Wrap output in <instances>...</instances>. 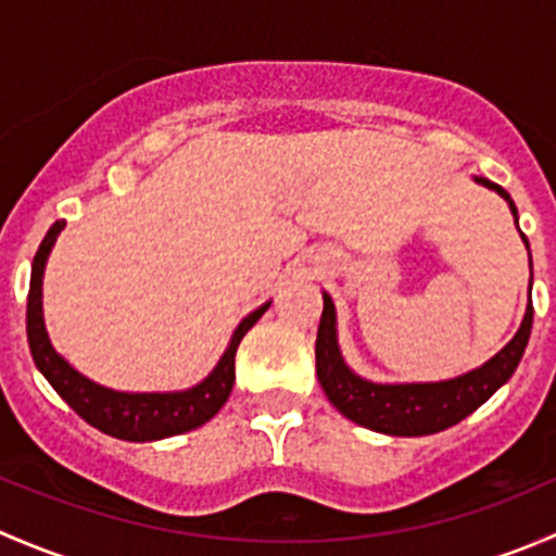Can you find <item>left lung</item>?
Listing matches in <instances>:
<instances>
[{
  "label": "left lung",
  "instance_id": "obj_1",
  "mask_svg": "<svg viewBox=\"0 0 556 556\" xmlns=\"http://www.w3.org/2000/svg\"><path fill=\"white\" fill-rule=\"evenodd\" d=\"M476 182L501 193L508 201V206H511L514 223H517V206H514L511 195L501 185L490 182L484 177H476ZM521 242L530 250L525 233H521ZM530 330L532 301L527 304L517 336L492 361H486L484 366L473 368V371L463 374V377L446 379V382L379 384L357 377L344 363L339 339H336V306L330 295L323 293V317H319L317 344H314L317 379L328 401L352 422L384 435H430L463 422L468 414H473L481 403L490 401L511 379L521 355H525Z\"/></svg>",
  "mask_w": 556,
  "mask_h": 556
}]
</instances>
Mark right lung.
Returning <instances> with one entry per match:
<instances>
[{
    "instance_id": "obj_1",
    "label": "right lung",
    "mask_w": 556,
    "mask_h": 556,
    "mask_svg": "<svg viewBox=\"0 0 556 556\" xmlns=\"http://www.w3.org/2000/svg\"><path fill=\"white\" fill-rule=\"evenodd\" d=\"M64 223H53L50 231L45 233L42 244H39L35 263H31V285H29V304H26V336H29V350L35 357L37 368L42 377L48 379L50 387L102 433L112 435L121 441H159L169 439V435L188 433V430L201 428L210 422L223 403L228 401L233 390V379H237V368H233V357H237L239 341L244 339L247 330L263 317V312L271 306V301L257 306L239 323L233 330L231 344L223 352L220 363L215 371L190 390L182 392H117L110 387H102L91 379L83 377L80 371L70 366L59 352L53 350L45 330L42 319V274L45 263H48L50 250H53L55 237L61 233Z\"/></svg>"
}]
</instances>
